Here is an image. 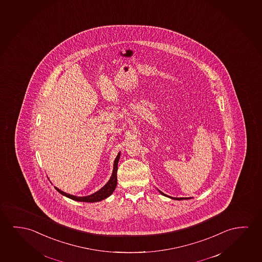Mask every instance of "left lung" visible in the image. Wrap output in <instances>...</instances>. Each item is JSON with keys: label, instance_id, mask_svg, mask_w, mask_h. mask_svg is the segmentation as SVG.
Instances as JSON below:
<instances>
[{"label": "left lung", "instance_id": "1", "mask_svg": "<svg viewBox=\"0 0 262 262\" xmlns=\"http://www.w3.org/2000/svg\"><path fill=\"white\" fill-rule=\"evenodd\" d=\"M160 191V193L161 194V195H163V196H165V197L169 198V199H172V200H176V201H182V200H189V199H191V197L190 198H173V197H170V196H168V195H166V194L163 193V192H161V190H159Z\"/></svg>", "mask_w": 262, "mask_h": 262}]
</instances>
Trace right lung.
<instances>
[{
  "label": "right lung",
  "mask_w": 262,
  "mask_h": 262,
  "mask_svg": "<svg viewBox=\"0 0 262 262\" xmlns=\"http://www.w3.org/2000/svg\"><path fill=\"white\" fill-rule=\"evenodd\" d=\"M121 157V151L118 153L115 160H114V163H113V169L112 176L110 178L109 181L105 184L101 189H99L96 192L93 194L88 195V196H83V197H78L75 195H72V194H68L58 189L57 187H54L57 191H59L61 195H63L65 197L69 198L73 201L76 202H101L102 200H105L107 198L110 197L112 194L113 193L114 189L116 188L117 186V170H118V162Z\"/></svg>",
  "instance_id": "1"
}]
</instances>
